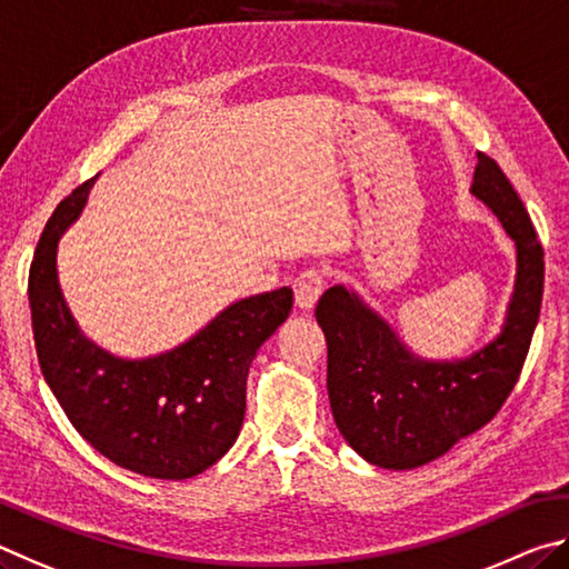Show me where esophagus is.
Instances as JSON below:
<instances>
[{"label":"esophagus","mask_w":569,"mask_h":569,"mask_svg":"<svg viewBox=\"0 0 569 569\" xmlns=\"http://www.w3.org/2000/svg\"><path fill=\"white\" fill-rule=\"evenodd\" d=\"M322 292H325V277L322 272H317V269H307V272H302L295 279V305L300 307L302 312H312Z\"/></svg>","instance_id":"1"}]
</instances>
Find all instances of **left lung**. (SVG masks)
I'll return each instance as SVG.
<instances>
[{"label": "left lung", "mask_w": 569, "mask_h": 569, "mask_svg": "<svg viewBox=\"0 0 569 569\" xmlns=\"http://www.w3.org/2000/svg\"><path fill=\"white\" fill-rule=\"evenodd\" d=\"M470 192L492 209L517 249L515 290L495 340L460 360H425L350 287H330L315 310L327 340L337 430L385 470L432 462L490 422L517 385L540 320L545 252L522 199L482 152Z\"/></svg>", "instance_id": "8db88e82"}]
</instances>
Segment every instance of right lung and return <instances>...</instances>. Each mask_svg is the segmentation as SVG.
<instances>
[{
  "instance_id": "add662e5",
  "label": "right lung",
  "mask_w": 569,
  "mask_h": 569,
  "mask_svg": "<svg viewBox=\"0 0 569 569\" xmlns=\"http://www.w3.org/2000/svg\"><path fill=\"white\" fill-rule=\"evenodd\" d=\"M94 179L49 217L29 267V307L42 375L69 422L107 460L154 480H187L234 445L254 355L292 310L282 287L237 300L172 350L142 360L107 352L79 330L59 287L57 247Z\"/></svg>"
}]
</instances>
